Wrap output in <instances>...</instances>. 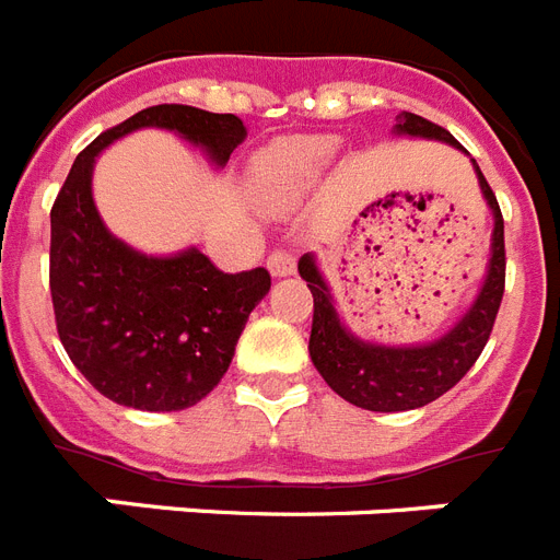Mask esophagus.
Segmentation results:
<instances>
[{"mask_svg": "<svg viewBox=\"0 0 560 560\" xmlns=\"http://www.w3.org/2000/svg\"><path fill=\"white\" fill-rule=\"evenodd\" d=\"M267 270L276 276V279H284V276H293L295 272V258L288 250H272L267 258Z\"/></svg>", "mask_w": 560, "mask_h": 560, "instance_id": "esophagus-1", "label": "esophagus"}]
</instances>
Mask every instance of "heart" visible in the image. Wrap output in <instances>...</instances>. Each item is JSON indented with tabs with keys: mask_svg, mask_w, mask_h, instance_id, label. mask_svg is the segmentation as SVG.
I'll use <instances>...</instances> for the list:
<instances>
[{
	"mask_svg": "<svg viewBox=\"0 0 560 560\" xmlns=\"http://www.w3.org/2000/svg\"><path fill=\"white\" fill-rule=\"evenodd\" d=\"M336 139L332 136H293L270 144L253 159L247 190L265 213H284L307 196L327 171Z\"/></svg>",
	"mask_w": 560,
	"mask_h": 560,
	"instance_id": "b5f03b06",
	"label": "heart"
}]
</instances>
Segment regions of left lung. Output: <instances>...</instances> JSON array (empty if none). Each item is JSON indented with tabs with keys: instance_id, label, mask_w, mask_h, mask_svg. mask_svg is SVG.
Masks as SVG:
<instances>
[{
	"instance_id": "8db88e82",
	"label": "left lung",
	"mask_w": 560,
	"mask_h": 560,
	"mask_svg": "<svg viewBox=\"0 0 560 560\" xmlns=\"http://www.w3.org/2000/svg\"><path fill=\"white\" fill-rule=\"evenodd\" d=\"M398 136H418V139H439L453 148L464 150L455 142V136L447 133L439 125H432L424 116L416 113H398ZM472 167L478 173L483 199L492 210V253L487 265V279L478 290L476 302L469 304L455 327L435 341L416 347H387L364 341L347 330L332 304L330 288L324 281L322 270L316 265L313 253H304L299 261V272L307 281L313 293V330H310V359L322 373V378L330 384L332 393L355 404L361 410L373 412H404L424 407L447 393L450 387L462 382L467 370L476 364L483 345L492 332L498 307L504 299V219L492 187L487 185L483 173L478 171L476 159Z\"/></svg>"
}]
</instances>
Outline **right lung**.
Listing matches in <instances>:
<instances>
[{"mask_svg": "<svg viewBox=\"0 0 560 560\" xmlns=\"http://www.w3.org/2000/svg\"><path fill=\"white\" fill-rule=\"evenodd\" d=\"M139 128L173 130L215 167L247 136L233 113L190 105L148 107L96 136L50 210V299L62 347L102 396L133 410L173 412L222 382L244 324L270 290V272H222L196 247L144 256L113 236L93 205V164Z\"/></svg>", "mask_w": 560, "mask_h": 560, "instance_id": "1", "label": "right lung"}]
</instances>
